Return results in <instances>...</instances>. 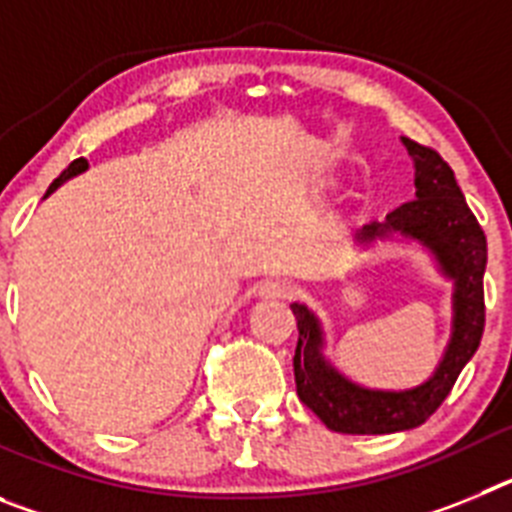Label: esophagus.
<instances>
[{
    "label": "esophagus",
    "mask_w": 512,
    "mask_h": 512,
    "mask_svg": "<svg viewBox=\"0 0 512 512\" xmlns=\"http://www.w3.org/2000/svg\"><path fill=\"white\" fill-rule=\"evenodd\" d=\"M292 282H287V279H271V282H264L259 284V297H264V300H287V297H292Z\"/></svg>",
    "instance_id": "esophagus-1"
}]
</instances>
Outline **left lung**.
<instances>
[{
    "instance_id": "1",
    "label": "left lung",
    "mask_w": 512,
    "mask_h": 512,
    "mask_svg": "<svg viewBox=\"0 0 512 512\" xmlns=\"http://www.w3.org/2000/svg\"><path fill=\"white\" fill-rule=\"evenodd\" d=\"M415 169V200L387 215L384 223L364 225L361 243L400 233L423 243L441 271L454 279V325L441 364L428 382L413 390H366L348 382L323 359V330L305 305L295 302L297 318L295 382L297 395L330 431L338 433H397L418 428L449 397L485 333V266L487 238L469 210L451 166L433 148L402 138Z\"/></svg>"
}]
</instances>
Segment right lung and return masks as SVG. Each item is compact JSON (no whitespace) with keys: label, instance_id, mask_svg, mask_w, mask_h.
I'll list each match as a JSON object with an SVG mask.
<instances>
[{"label":"right lung","instance_id":"1","mask_svg":"<svg viewBox=\"0 0 512 512\" xmlns=\"http://www.w3.org/2000/svg\"><path fill=\"white\" fill-rule=\"evenodd\" d=\"M87 169H89L87 158H76V161H71V164H69V169H63V171H61V176H58L56 182H53L51 187H48V194H51L53 189H58V187H61V184L66 182V179H71V176L81 174V171H87ZM48 194H45V197H48Z\"/></svg>","mask_w":512,"mask_h":512}]
</instances>
